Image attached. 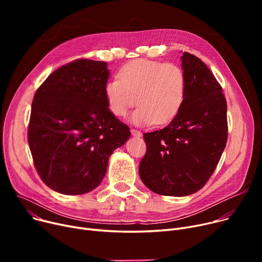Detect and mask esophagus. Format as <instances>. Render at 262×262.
Wrapping results in <instances>:
<instances>
[{"label": "esophagus", "instance_id": "esophagus-1", "mask_svg": "<svg viewBox=\"0 0 262 262\" xmlns=\"http://www.w3.org/2000/svg\"><path fill=\"white\" fill-rule=\"evenodd\" d=\"M130 133H132V135H133L134 137H141V136H142V133H141V132H139L138 129H135V128H132V129H130Z\"/></svg>", "mask_w": 262, "mask_h": 262}]
</instances>
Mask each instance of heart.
Segmentation results:
<instances>
[{"label": "heart", "mask_w": 262, "mask_h": 262, "mask_svg": "<svg viewBox=\"0 0 262 262\" xmlns=\"http://www.w3.org/2000/svg\"><path fill=\"white\" fill-rule=\"evenodd\" d=\"M118 78L107 81L104 89L109 112L117 118L126 117L138 102L140 107L132 117L135 124L163 125L184 104L187 79L183 69L174 63L136 59L120 69Z\"/></svg>", "instance_id": "b5f03b06"}]
</instances>
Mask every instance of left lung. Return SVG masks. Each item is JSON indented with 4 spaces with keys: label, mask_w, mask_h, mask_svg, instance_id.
<instances>
[{
    "label": "left lung",
    "mask_w": 262,
    "mask_h": 262,
    "mask_svg": "<svg viewBox=\"0 0 262 262\" xmlns=\"http://www.w3.org/2000/svg\"><path fill=\"white\" fill-rule=\"evenodd\" d=\"M184 104L168 126L145 133L146 153L139 164L142 183L167 196L202 189L214 172L227 142V104L222 87L200 58L185 52Z\"/></svg>",
    "instance_id": "left-lung-1"
}]
</instances>
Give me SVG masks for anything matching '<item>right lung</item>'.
I'll list each match as a JSON object with an SVG mask.
<instances>
[{
    "mask_svg": "<svg viewBox=\"0 0 262 262\" xmlns=\"http://www.w3.org/2000/svg\"><path fill=\"white\" fill-rule=\"evenodd\" d=\"M105 61L76 59L55 70L37 89L27 140L34 166L52 190L85 194L98 187L108 159L129 127L107 107Z\"/></svg>",
    "mask_w": 262,
    "mask_h": 262,
    "instance_id": "1",
    "label": "right lung"
}]
</instances>
